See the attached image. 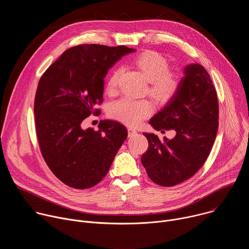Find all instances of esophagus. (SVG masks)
Masks as SVG:
<instances>
[{"mask_svg":"<svg viewBox=\"0 0 249 249\" xmlns=\"http://www.w3.org/2000/svg\"><path fill=\"white\" fill-rule=\"evenodd\" d=\"M137 133H138V132H137V130H136V129L131 128V127H129V128H128V136H129V137H132V136L136 135Z\"/></svg>","mask_w":249,"mask_h":249,"instance_id":"1","label":"esophagus"}]
</instances>
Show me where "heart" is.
Masks as SVG:
<instances>
[{
	"instance_id": "obj_1",
	"label": "heart",
	"mask_w": 249,
	"mask_h": 249,
	"mask_svg": "<svg viewBox=\"0 0 249 249\" xmlns=\"http://www.w3.org/2000/svg\"><path fill=\"white\" fill-rule=\"evenodd\" d=\"M133 63L149 81V92L157 102L164 104L178 92L180 77L167 70L168 62L161 54L155 51H145L136 56ZM120 74L121 69L119 68L113 70L110 74L106 86V90L109 94L115 93ZM153 110L154 106L150 100L123 97L110 105L109 114L114 119L135 126L150 116Z\"/></svg>"
}]
</instances>
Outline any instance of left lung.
<instances>
[{
    "mask_svg": "<svg viewBox=\"0 0 249 249\" xmlns=\"http://www.w3.org/2000/svg\"><path fill=\"white\" fill-rule=\"evenodd\" d=\"M183 74L178 92L149 122L157 131L174 130L175 137L160 141L154 133H143L149 148L142 164L160 186H174L193 176L205 163L218 131L217 92L207 71L194 63Z\"/></svg>",
    "mask_w": 249,
    "mask_h": 249,
    "instance_id": "obj_1",
    "label": "left lung"
}]
</instances>
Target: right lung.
I'll list each match as a JSON object with an SVG mask.
<instances>
[{
	"mask_svg": "<svg viewBox=\"0 0 249 249\" xmlns=\"http://www.w3.org/2000/svg\"><path fill=\"white\" fill-rule=\"evenodd\" d=\"M135 51L126 46L78 45L66 50L38 83L34 116L40 150L51 171L70 187L96 185L128 136L126 127L115 120H101L97 131L83 128V121L103 101L109 69Z\"/></svg>",
	"mask_w": 249,
	"mask_h": 249,
	"instance_id": "add662e5",
	"label": "right lung"
}]
</instances>
